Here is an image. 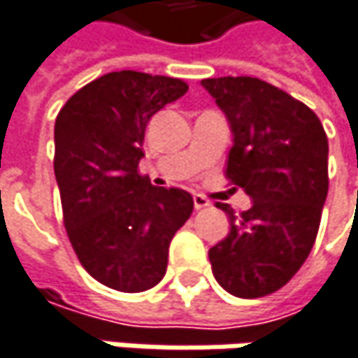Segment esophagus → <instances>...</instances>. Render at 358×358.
I'll list each match as a JSON object with an SVG mask.
<instances>
[{
    "mask_svg": "<svg viewBox=\"0 0 358 358\" xmlns=\"http://www.w3.org/2000/svg\"><path fill=\"white\" fill-rule=\"evenodd\" d=\"M193 206H195V210L208 208V206H210V199H208V197H203L201 193H195V195H193Z\"/></svg>",
    "mask_w": 358,
    "mask_h": 358,
    "instance_id": "34e87169",
    "label": "esophagus"
}]
</instances>
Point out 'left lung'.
<instances>
[{
  "label": "left lung",
  "mask_w": 358,
  "mask_h": 358,
  "mask_svg": "<svg viewBox=\"0 0 358 358\" xmlns=\"http://www.w3.org/2000/svg\"><path fill=\"white\" fill-rule=\"evenodd\" d=\"M224 112L232 148L226 177L252 206L224 210L230 232L210 248L216 281L252 299L281 289L308 259L328 195V138L318 115L257 77L203 79Z\"/></svg>",
  "instance_id": "left-lung-1"
}]
</instances>
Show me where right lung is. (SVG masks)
I'll return each instance as SVG.
<instances>
[{
    "instance_id": "obj_1",
    "label": "right lung",
    "mask_w": 358,
    "mask_h": 358,
    "mask_svg": "<svg viewBox=\"0 0 358 358\" xmlns=\"http://www.w3.org/2000/svg\"><path fill=\"white\" fill-rule=\"evenodd\" d=\"M185 91L181 79L115 71L57 115L55 177L69 241L91 277L117 292H146L165 277L169 244L192 216L189 193L138 175L148 120Z\"/></svg>"
}]
</instances>
